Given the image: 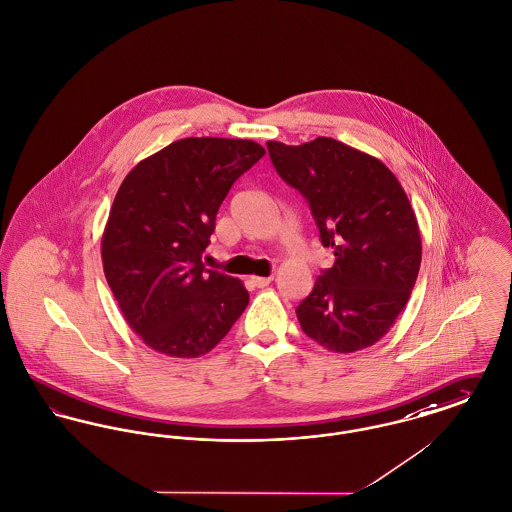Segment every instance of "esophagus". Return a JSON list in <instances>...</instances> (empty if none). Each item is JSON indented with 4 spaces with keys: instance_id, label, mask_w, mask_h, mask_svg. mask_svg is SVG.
<instances>
[{
    "instance_id": "obj_1",
    "label": "esophagus",
    "mask_w": 512,
    "mask_h": 512,
    "mask_svg": "<svg viewBox=\"0 0 512 512\" xmlns=\"http://www.w3.org/2000/svg\"><path fill=\"white\" fill-rule=\"evenodd\" d=\"M250 281L256 285V287H266V285H270L273 281L272 275L270 277H260V275H252L250 277Z\"/></svg>"
}]
</instances>
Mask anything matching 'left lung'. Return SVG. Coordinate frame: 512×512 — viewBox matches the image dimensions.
Wrapping results in <instances>:
<instances>
[{"label":"left lung","instance_id":"obj_1","mask_svg":"<svg viewBox=\"0 0 512 512\" xmlns=\"http://www.w3.org/2000/svg\"><path fill=\"white\" fill-rule=\"evenodd\" d=\"M266 145L336 256L297 307L303 332L336 353L375 345L406 307L421 266V235L402 184L382 161L332 137Z\"/></svg>","mask_w":512,"mask_h":512}]
</instances>
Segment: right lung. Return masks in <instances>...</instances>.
<instances>
[{"label": "right lung", "mask_w": 512, "mask_h": 512, "mask_svg": "<svg viewBox=\"0 0 512 512\" xmlns=\"http://www.w3.org/2000/svg\"><path fill=\"white\" fill-rule=\"evenodd\" d=\"M266 155L250 139L186 137L137 163L104 227L106 281L145 345L192 359L223 340L248 305L239 279L202 262L219 205Z\"/></svg>", "instance_id": "add662e5"}]
</instances>
